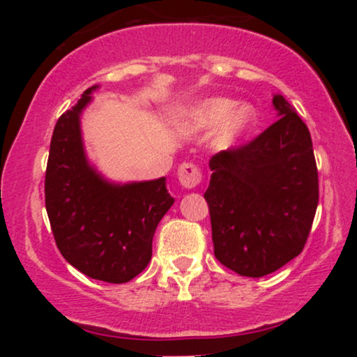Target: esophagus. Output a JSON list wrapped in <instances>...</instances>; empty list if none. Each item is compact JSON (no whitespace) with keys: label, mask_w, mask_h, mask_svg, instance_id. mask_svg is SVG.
Listing matches in <instances>:
<instances>
[{"label":"esophagus","mask_w":357,"mask_h":357,"mask_svg":"<svg viewBox=\"0 0 357 357\" xmlns=\"http://www.w3.org/2000/svg\"><path fill=\"white\" fill-rule=\"evenodd\" d=\"M178 178L183 188L191 190V188H196L199 183H202L203 174H202V169H199L196 165H192V162H183L178 169Z\"/></svg>","instance_id":"esophagus-1"}]
</instances>
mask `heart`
<instances>
[{"instance_id":"b5f03b06","label":"heart","mask_w":357,"mask_h":357,"mask_svg":"<svg viewBox=\"0 0 357 357\" xmlns=\"http://www.w3.org/2000/svg\"><path fill=\"white\" fill-rule=\"evenodd\" d=\"M235 107V102L230 99H208L191 109L190 121L196 129L215 127L223 122L218 132V144L231 146L241 134L247 132L255 122V110L250 105Z\"/></svg>"}]
</instances>
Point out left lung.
Wrapping results in <instances>:
<instances>
[{
  "mask_svg": "<svg viewBox=\"0 0 357 357\" xmlns=\"http://www.w3.org/2000/svg\"><path fill=\"white\" fill-rule=\"evenodd\" d=\"M273 105L277 122L213 155L204 191L215 257L243 277L268 275L296 258L319 203L309 129L284 97H273Z\"/></svg>",
  "mask_w": 357,
  "mask_h": 357,
  "instance_id": "1",
  "label": "left lung"
}]
</instances>
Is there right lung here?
I'll return each instance as SVG.
<instances>
[{
  "label": "right lung",
  "mask_w": 357,
  "mask_h": 357,
  "mask_svg": "<svg viewBox=\"0 0 357 357\" xmlns=\"http://www.w3.org/2000/svg\"><path fill=\"white\" fill-rule=\"evenodd\" d=\"M82 99L56 121L45 173V206L56 247L68 264L96 280L124 284L153 255V236L171 204L166 178L119 186L85 159L79 117Z\"/></svg>",
  "instance_id": "obj_1"
}]
</instances>
